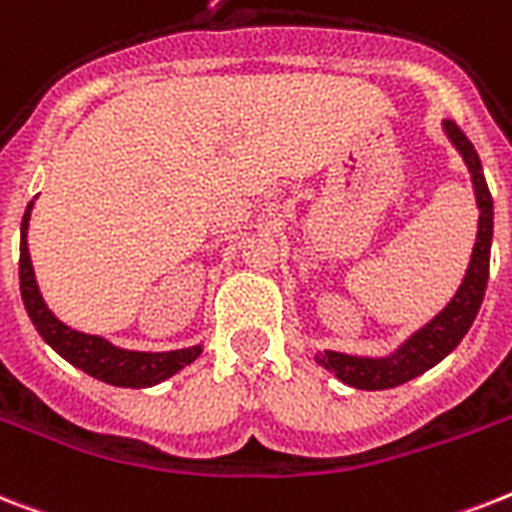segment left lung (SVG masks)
I'll list each match as a JSON object with an SVG mask.
<instances>
[{
	"label": "left lung",
	"instance_id": "obj_1",
	"mask_svg": "<svg viewBox=\"0 0 512 512\" xmlns=\"http://www.w3.org/2000/svg\"><path fill=\"white\" fill-rule=\"evenodd\" d=\"M444 131L452 139V144L460 149L465 165L471 170L473 186H476V202H479V234H476V247H473L471 265L465 273L463 284L450 305L436 315L429 326H423L410 342L402 347L394 357L384 360H368V357H352L342 352H326L318 357V363L328 371H334L336 378L355 389H392L410 378L421 376L436 365L442 357L450 355L463 336L468 334L471 323L476 321L481 302H484L486 281H489V252H492V231H494V205L489 186H486L481 160L473 149L471 139L460 131L455 120H444Z\"/></svg>",
	"mask_w": 512,
	"mask_h": 512
}]
</instances>
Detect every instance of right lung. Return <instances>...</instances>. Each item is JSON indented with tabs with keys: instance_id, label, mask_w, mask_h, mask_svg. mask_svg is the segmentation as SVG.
Segmentation results:
<instances>
[{
	"instance_id": "1",
	"label": "right lung",
	"mask_w": 512,
	"mask_h": 512,
	"mask_svg": "<svg viewBox=\"0 0 512 512\" xmlns=\"http://www.w3.org/2000/svg\"><path fill=\"white\" fill-rule=\"evenodd\" d=\"M28 205L23 223H20V294H23V305L28 310V318L33 321L41 339L52 347L57 355H62L70 365L81 368L83 373L105 381L112 386H152L181 371L191 360H197L202 347H189V350H173V352H131L120 350L110 344L102 336H89L81 331H73L62 321H57L44 305L39 294L36 278H33L31 257H28L26 244V228H28Z\"/></svg>"
}]
</instances>
